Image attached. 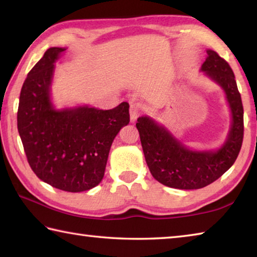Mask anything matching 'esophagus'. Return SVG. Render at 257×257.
Masks as SVG:
<instances>
[{
    "label": "esophagus",
    "instance_id": "obj_1",
    "mask_svg": "<svg viewBox=\"0 0 257 257\" xmlns=\"http://www.w3.org/2000/svg\"><path fill=\"white\" fill-rule=\"evenodd\" d=\"M143 110H144V108H143V105L141 103L138 102L130 103V120H132V122H134V121L137 119V116L141 114Z\"/></svg>",
    "mask_w": 257,
    "mask_h": 257
}]
</instances>
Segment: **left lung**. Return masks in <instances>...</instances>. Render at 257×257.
I'll return each instance as SVG.
<instances>
[{
    "mask_svg": "<svg viewBox=\"0 0 257 257\" xmlns=\"http://www.w3.org/2000/svg\"><path fill=\"white\" fill-rule=\"evenodd\" d=\"M201 70L219 84L231 110L232 122L224 144L216 151H191L149 116L137 119L146 163L156 180L171 188L199 189L228 171L240 152L243 138V108L232 69L212 50Z\"/></svg>",
    "mask_w": 257,
    "mask_h": 257,
    "instance_id": "obj_1",
    "label": "left lung"
}]
</instances>
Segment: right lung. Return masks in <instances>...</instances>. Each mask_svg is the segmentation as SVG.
Returning <instances> with one entry per match:
<instances>
[{"label":"right lung","instance_id":"obj_1","mask_svg":"<svg viewBox=\"0 0 257 257\" xmlns=\"http://www.w3.org/2000/svg\"><path fill=\"white\" fill-rule=\"evenodd\" d=\"M64 51L51 47L29 71L21 88L17 121L35 175L55 188L79 193L102 181L113 139L130 121L129 104L122 102L112 110L87 105L54 108V63Z\"/></svg>","mask_w":257,"mask_h":257}]
</instances>
